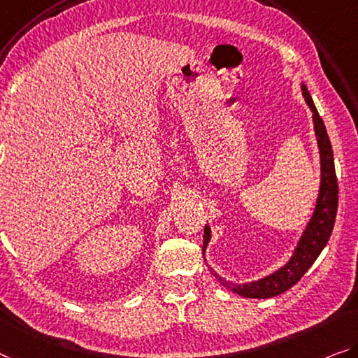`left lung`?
<instances>
[{
	"instance_id": "1",
	"label": "left lung",
	"mask_w": 358,
	"mask_h": 358,
	"mask_svg": "<svg viewBox=\"0 0 358 358\" xmlns=\"http://www.w3.org/2000/svg\"><path fill=\"white\" fill-rule=\"evenodd\" d=\"M301 91L302 96L306 99L307 107H309L312 112L313 131H315L318 153H320V189H318L315 208H313V213L309 222L306 225L304 232H302L298 243H296L293 255H291L285 266L277 268L275 272L268 273L262 278H257L255 282L234 283L213 271L214 277H216L224 287L230 288L234 293L243 296V298H273V296L285 293V291L289 289L293 285L298 283L302 278V275L309 271V267L315 262L318 255H320L323 248L327 246L329 235H331L334 227V219H336L338 211V179L336 171H334L331 142H329L325 124H323V120L320 118V115H318L315 103H313L304 83H301ZM210 240L211 227L206 224L205 235H203V256H205L208 245H210Z\"/></svg>"
}]
</instances>
